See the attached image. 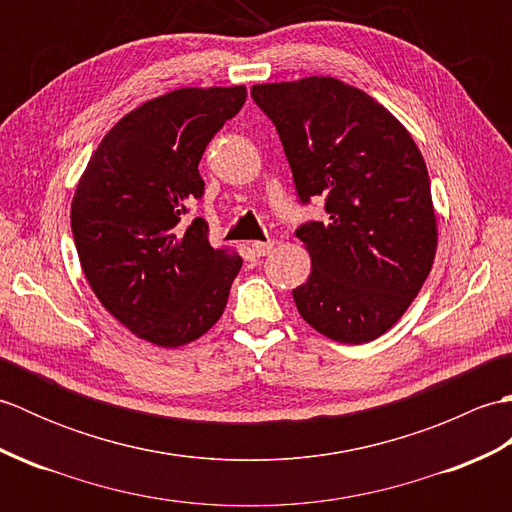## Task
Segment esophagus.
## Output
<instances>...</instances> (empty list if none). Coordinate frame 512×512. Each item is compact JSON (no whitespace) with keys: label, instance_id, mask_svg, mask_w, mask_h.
Listing matches in <instances>:
<instances>
[{"label":"esophagus","instance_id":"obj_1","mask_svg":"<svg viewBox=\"0 0 512 512\" xmlns=\"http://www.w3.org/2000/svg\"><path fill=\"white\" fill-rule=\"evenodd\" d=\"M273 246H275V244L268 239V242H253V246H250V250H253L255 257H266V255L270 253V250H273Z\"/></svg>","mask_w":512,"mask_h":512}]
</instances>
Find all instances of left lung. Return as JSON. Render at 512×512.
<instances>
[{"label": "left lung", "instance_id": "1", "mask_svg": "<svg viewBox=\"0 0 512 512\" xmlns=\"http://www.w3.org/2000/svg\"><path fill=\"white\" fill-rule=\"evenodd\" d=\"M284 145L301 204L325 198L323 222L297 237L312 270L292 290L303 321L339 343L385 334L416 299L438 246L420 149L372 96L332 76L253 85Z\"/></svg>", "mask_w": 512, "mask_h": 512}]
</instances>
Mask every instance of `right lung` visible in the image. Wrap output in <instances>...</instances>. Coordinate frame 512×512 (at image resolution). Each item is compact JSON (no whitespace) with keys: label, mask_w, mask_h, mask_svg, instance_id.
Returning <instances> with one entry per match:
<instances>
[{"label":"right lung","mask_w":512,"mask_h":512,"mask_svg":"<svg viewBox=\"0 0 512 512\" xmlns=\"http://www.w3.org/2000/svg\"><path fill=\"white\" fill-rule=\"evenodd\" d=\"M244 85L182 88L123 116L101 140L72 200L81 268L103 308L158 347H180L222 317L242 257L184 215L204 195L206 145L242 110Z\"/></svg>","instance_id":"add662e5"}]
</instances>
